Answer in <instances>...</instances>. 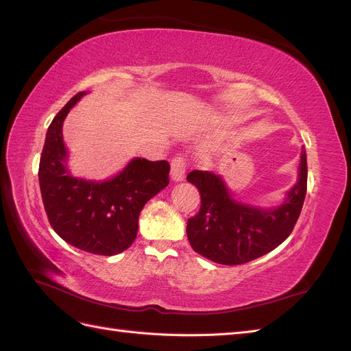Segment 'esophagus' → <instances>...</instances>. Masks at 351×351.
Segmentation results:
<instances>
[{"label": "esophagus", "mask_w": 351, "mask_h": 351, "mask_svg": "<svg viewBox=\"0 0 351 351\" xmlns=\"http://www.w3.org/2000/svg\"><path fill=\"white\" fill-rule=\"evenodd\" d=\"M186 173V159L182 155H177L171 159V180L182 182Z\"/></svg>", "instance_id": "esophagus-1"}]
</instances>
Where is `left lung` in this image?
Instances as JSON below:
<instances>
[{
	"label": "left lung",
	"instance_id": "obj_1",
	"mask_svg": "<svg viewBox=\"0 0 351 351\" xmlns=\"http://www.w3.org/2000/svg\"><path fill=\"white\" fill-rule=\"evenodd\" d=\"M197 187L200 209L187 221V239L195 252L221 265H241L263 256L291 234L307 189L306 151L299 178L278 206L262 209L232 199L222 178L212 171L189 173Z\"/></svg>",
	"mask_w": 351,
	"mask_h": 351
}]
</instances>
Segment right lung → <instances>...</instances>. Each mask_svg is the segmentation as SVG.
<instances>
[{"mask_svg": "<svg viewBox=\"0 0 351 351\" xmlns=\"http://www.w3.org/2000/svg\"><path fill=\"white\" fill-rule=\"evenodd\" d=\"M84 93L74 95L48 127L39 161V187L49 224L62 240L88 253L112 256L132 246L141 210L169 183V164L134 158L105 182L73 177L62 123Z\"/></svg>", "mask_w": 351, "mask_h": 351, "instance_id": "right-lung-1", "label": "right lung"}]
</instances>
